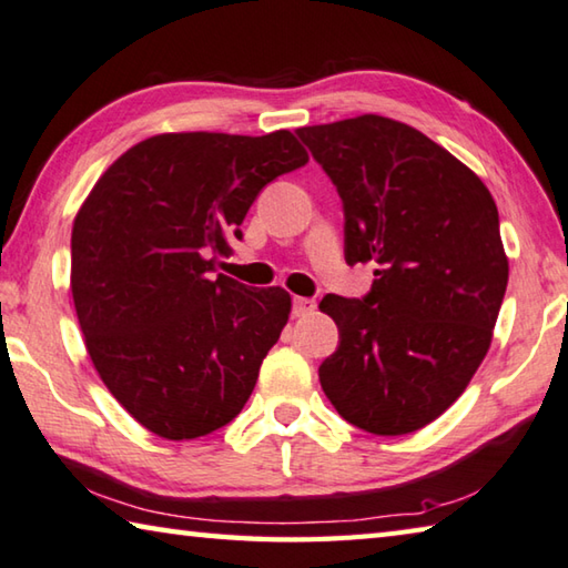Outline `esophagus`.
I'll use <instances>...</instances> for the list:
<instances>
[{
    "mask_svg": "<svg viewBox=\"0 0 568 568\" xmlns=\"http://www.w3.org/2000/svg\"><path fill=\"white\" fill-rule=\"evenodd\" d=\"M315 311V301L313 297H293V315L295 317H305Z\"/></svg>",
    "mask_w": 568,
    "mask_h": 568,
    "instance_id": "esophagus-1",
    "label": "esophagus"
}]
</instances>
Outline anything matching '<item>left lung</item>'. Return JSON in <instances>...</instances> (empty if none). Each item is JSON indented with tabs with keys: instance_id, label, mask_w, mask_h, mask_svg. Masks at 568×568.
I'll return each instance as SVG.
<instances>
[{
	"instance_id": "left-lung-1",
	"label": "left lung",
	"mask_w": 568,
	"mask_h": 568,
	"mask_svg": "<svg viewBox=\"0 0 568 568\" xmlns=\"http://www.w3.org/2000/svg\"><path fill=\"white\" fill-rule=\"evenodd\" d=\"M295 133L343 201L347 265H375L365 297L320 303L339 329L320 385L349 425L409 435L462 395L489 349L509 281L497 203L407 123L365 113Z\"/></svg>"
}]
</instances>
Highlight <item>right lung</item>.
I'll list each match as a JSON object with an SVG mask.
<instances>
[{
  "label": "right lung",
  "instance_id": "1",
  "mask_svg": "<svg viewBox=\"0 0 568 568\" xmlns=\"http://www.w3.org/2000/svg\"><path fill=\"white\" fill-rule=\"evenodd\" d=\"M305 163L291 131L161 133L113 161L77 213L71 295L89 357L153 435H211L248 402L291 295L215 263L257 193Z\"/></svg>",
  "mask_w": 568,
  "mask_h": 568
}]
</instances>
